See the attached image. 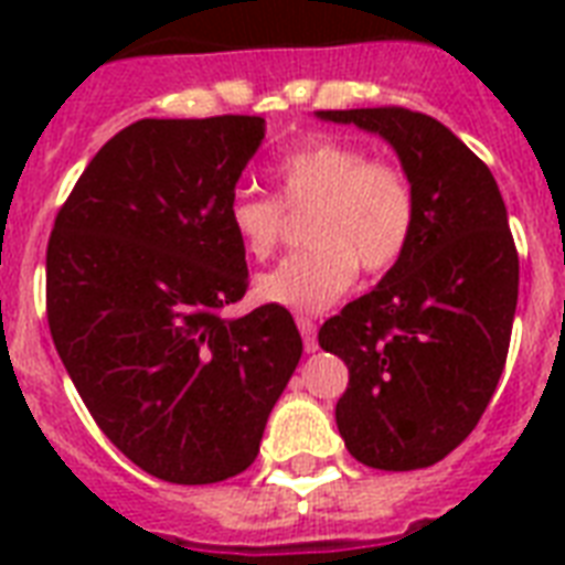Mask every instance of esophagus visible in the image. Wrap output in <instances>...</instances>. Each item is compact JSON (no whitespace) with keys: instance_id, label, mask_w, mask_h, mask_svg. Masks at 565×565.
I'll return each instance as SVG.
<instances>
[{"instance_id":"34e87169","label":"esophagus","mask_w":565,"mask_h":565,"mask_svg":"<svg viewBox=\"0 0 565 565\" xmlns=\"http://www.w3.org/2000/svg\"><path fill=\"white\" fill-rule=\"evenodd\" d=\"M296 326H299L301 340H305V352H317V322L310 317H296Z\"/></svg>"}]
</instances>
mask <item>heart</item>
<instances>
[{"mask_svg":"<svg viewBox=\"0 0 565 565\" xmlns=\"http://www.w3.org/2000/svg\"><path fill=\"white\" fill-rule=\"evenodd\" d=\"M273 199L237 193L228 228L252 260L273 257L287 234V216L301 220L310 243L257 278V299L317 313L331 308L358 278L390 273L413 243L419 202L398 163L370 158L361 146L319 137L273 163Z\"/></svg>","mask_w":565,"mask_h":565,"instance_id":"1","label":"heart"}]
</instances>
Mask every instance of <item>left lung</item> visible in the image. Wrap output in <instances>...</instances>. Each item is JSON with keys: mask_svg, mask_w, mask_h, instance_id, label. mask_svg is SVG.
I'll return each instance as SVG.
<instances>
[{"mask_svg": "<svg viewBox=\"0 0 565 565\" xmlns=\"http://www.w3.org/2000/svg\"><path fill=\"white\" fill-rule=\"evenodd\" d=\"M319 117L386 137L419 202L407 255L319 328V345L349 366L337 428L363 466L425 469L472 434L504 372L519 299L508 207L490 167L428 114Z\"/></svg>", "mask_w": 565, "mask_h": 565, "instance_id": "obj_1", "label": "left lung"}]
</instances>
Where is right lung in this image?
<instances>
[{
	"mask_svg": "<svg viewBox=\"0 0 565 565\" xmlns=\"http://www.w3.org/2000/svg\"><path fill=\"white\" fill-rule=\"evenodd\" d=\"M264 119H137L102 146L55 216L46 319L102 434L143 472L216 483L255 463L301 358L290 310L246 296L228 202Z\"/></svg>",
	"mask_w": 565,
	"mask_h": 565,
	"instance_id": "right-lung-1",
	"label": "right lung"
}]
</instances>
